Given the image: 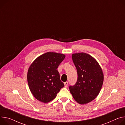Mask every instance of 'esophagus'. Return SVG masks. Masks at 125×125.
Masks as SVG:
<instances>
[{"label": "esophagus", "instance_id": "1", "mask_svg": "<svg viewBox=\"0 0 125 125\" xmlns=\"http://www.w3.org/2000/svg\"><path fill=\"white\" fill-rule=\"evenodd\" d=\"M64 86L65 87H67L68 86V82H64Z\"/></svg>", "mask_w": 125, "mask_h": 125}]
</instances>
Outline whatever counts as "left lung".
<instances>
[{
	"instance_id": "1",
	"label": "left lung",
	"mask_w": 125,
	"mask_h": 125,
	"mask_svg": "<svg viewBox=\"0 0 125 125\" xmlns=\"http://www.w3.org/2000/svg\"><path fill=\"white\" fill-rule=\"evenodd\" d=\"M78 78L70 92L78 103L83 105L93 101L99 94L104 81V74L96 60L88 54L81 52L72 55Z\"/></svg>"
}]
</instances>
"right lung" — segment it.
Wrapping results in <instances>:
<instances>
[{
    "label": "right lung",
    "mask_w": 125,
    "mask_h": 125,
    "mask_svg": "<svg viewBox=\"0 0 125 125\" xmlns=\"http://www.w3.org/2000/svg\"><path fill=\"white\" fill-rule=\"evenodd\" d=\"M65 58L63 54L45 53L30 65L27 72V82L32 95L37 100L46 103L54 99L64 86L57 69Z\"/></svg>",
    "instance_id": "obj_1"
}]
</instances>
